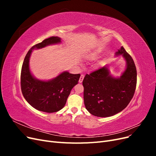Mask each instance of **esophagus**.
<instances>
[{
  "label": "esophagus",
  "mask_w": 156,
  "mask_h": 156,
  "mask_svg": "<svg viewBox=\"0 0 156 156\" xmlns=\"http://www.w3.org/2000/svg\"><path fill=\"white\" fill-rule=\"evenodd\" d=\"M83 79H84V75H81V77H80V78H79V83H81L83 82Z\"/></svg>",
  "instance_id": "34e87169"
}]
</instances>
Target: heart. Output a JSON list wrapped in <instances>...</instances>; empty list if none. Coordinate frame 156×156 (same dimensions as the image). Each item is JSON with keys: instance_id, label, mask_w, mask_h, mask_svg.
I'll use <instances>...</instances> for the list:
<instances>
[{"instance_id": "obj_1", "label": "heart", "mask_w": 156, "mask_h": 156, "mask_svg": "<svg viewBox=\"0 0 156 156\" xmlns=\"http://www.w3.org/2000/svg\"><path fill=\"white\" fill-rule=\"evenodd\" d=\"M99 53H100V50H96V51H94V52H92V53H90V54L89 55V56L90 58H94L96 57Z\"/></svg>"}]
</instances>
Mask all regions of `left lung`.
Returning a JSON list of instances; mask_svg holds the SVG:
<instances>
[{"label":"left lung","mask_w":156,"mask_h":156,"mask_svg":"<svg viewBox=\"0 0 156 156\" xmlns=\"http://www.w3.org/2000/svg\"><path fill=\"white\" fill-rule=\"evenodd\" d=\"M122 55L126 68L120 77L111 74L108 66L84 77V103L87 110L94 116L108 117L120 112L129 104L136 84V70L134 61L123 47L116 52Z\"/></svg>","instance_id":"1"}]
</instances>
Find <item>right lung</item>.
<instances>
[{
	"label": "right lung",
	"mask_w": 156,
	"mask_h": 156,
	"mask_svg": "<svg viewBox=\"0 0 156 156\" xmlns=\"http://www.w3.org/2000/svg\"><path fill=\"white\" fill-rule=\"evenodd\" d=\"M61 43V38L52 36L32 47L23 61L21 73V87L23 95L29 104L36 109L45 112H57L64 107L72 89L78 83L81 75L60 73L49 80L36 78L30 69V58L34 49Z\"/></svg>",
	"instance_id": "right-lung-1"
}]
</instances>
